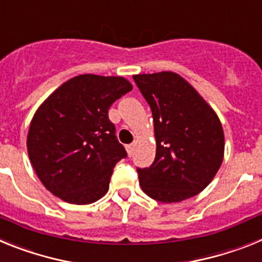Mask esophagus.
Masks as SVG:
<instances>
[{"instance_id": "1", "label": "esophagus", "mask_w": 262, "mask_h": 262, "mask_svg": "<svg viewBox=\"0 0 262 262\" xmlns=\"http://www.w3.org/2000/svg\"><path fill=\"white\" fill-rule=\"evenodd\" d=\"M126 148H127V152H128L129 156H133L134 149H135V144H128Z\"/></svg>"}]
</instances>
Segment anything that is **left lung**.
<instances>
[{
    "mask_svg": "<svg viewBox=\"0 0 262 262\" xmlns=\"http://www.w3.org/2000/svg\"><path fill=\"white\" fill-rule=\"evenodd\" d=\"M134 81L151 107L156 138L152 165L136 169L143 191L164 203L196 195L223 161L221 120L177 73L138 75Z\"/></svg>",
    "mask_w": 262,
    "mask_h": 262,
    "instance_id": "1",
    "label": "left lung"
}]
</instances>
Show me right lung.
Listing matches in <instances>:
<instances>
[{"instance_id": "right-lung-1", "label": "right lung", "mask_w": 262, "mask_h": 262, "mask_svg": "<svg viewBox=\"0 0 262 262\" xmlns=\"http://www.w3.org/2000/svg\"><path fill=\"white\" fill-rule=\"evenodd\" d=\"M131 90L123 77L81 75L62 84L38 108L27 151L39 180L53 195L75 205L105 195L113 169L127 157L108 108Z\"/></svg>"}]
</instances>
